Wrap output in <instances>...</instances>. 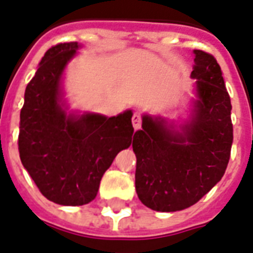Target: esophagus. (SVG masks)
I'll return each mask as SVG.
<instances>
[{
  "label": "esophagus",
  "mask_w": 253,
  "mask_h": 253,
  "mask_svg": "<svg viewBox=\"0 0 253 253\" xmlns=\"http://www.w3.org/2000/svg\"><path fill=\"white\" fill-rule=\"evenodd\" d=\"M132 126H134L135 130H139L140 126H142V117H140L139 113H134L132 115Z\"/></svg>",
  "instance_id": "34e87169"
}]
</instances>
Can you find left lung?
<instances>
[{
  "mask_svg": "<svg viewBox=\"0 0 253 253\" xmlns=\"http://www.w3.org/2000/svg\"><path fill=\"white\" fill-rule=\"evenodd\" d=\"M195 99L180 126L162 117L142 115L135 131V188L154 211L175 212L194 206L220 182L228 165L234 128L231 99L221 69L211 54L194 50Z\"/></svg>",
  "mask_w": 253,
  "mask_h": 253,
  "instance_id": "left-lung-1",
  "label": "left lung"
}]
</instances>
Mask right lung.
<instances>
[{
    "mask_svg": "<svg viewBox=\"0 0 253 253\" xmlns=\"http://www.w3.org/2000/svg\"><path fill=\"white\" fill-rule=\"evenodd\" d=\"M82 46H53L42 57L25 90L18 150L22 165L46 199L84 206L95 199L99 183L119 151L130 147L132 111L117 117L69 111L63 73Z\"/></svg>",
    "mask_w": 253,
    "mask_h": 253,
    "instance_id": "add662e5",
    "label": "right lung"
}]
</instances>
